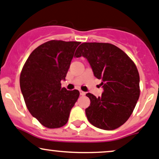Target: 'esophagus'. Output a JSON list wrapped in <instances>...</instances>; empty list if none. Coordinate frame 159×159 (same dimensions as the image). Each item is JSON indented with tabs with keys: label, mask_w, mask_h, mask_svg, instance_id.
Masks as SVG:
<instances>
[{
	"label": "esophagus",
	"mask_w": 159,
	"mask_h": 159,
	"mask_svg": "<svg viewBox=\"0 0 159 159\" xmlns=\"http://www.w3.org/2000/svg\"><path fill=\"white\" fill-rule=\"evenodd\" d=\"M80 95H82V96H84L85 94H86V93H85V92H83V91H82V90H80Z\"/></svg>",
	"instance_id": "obj_1"
}]
</instances>
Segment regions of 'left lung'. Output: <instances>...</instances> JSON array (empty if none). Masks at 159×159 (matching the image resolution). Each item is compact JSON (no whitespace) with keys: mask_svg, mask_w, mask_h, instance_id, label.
Masks as SVG:
<instances>
[{"mask_svg":"<svg viewBox=\"0 0 159 159\" xmlns=\"http://www.w3.org/2000/svg\"><path fill=\"white\" fill-rule=\"evenodd\" d=\"M76 56L87 59L103 88L101 97L86 93L90 100L86 109L88 120L100 129H117L131 117L139 98L136 65L125 52L110 43L85 42L78 47Z\"/></svg>","mask_w":159,"mask_h":159,"instance_id":"left-lung-1","label":"left lung"}]
</instances>
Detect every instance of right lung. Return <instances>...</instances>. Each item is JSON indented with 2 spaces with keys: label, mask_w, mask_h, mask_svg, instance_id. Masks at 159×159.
I'll list each match as a JSON object with an SVG mask.
<instances>
[{
  "label": "right lung",
  "mask_w": 159,
  "mask_h": 159,
  "mask_svg": "<svg viewBox=\"0 0 159 159\" xmlns=\"http://www.w3.org/2000/svg\"><path fill=\"white\" fill-rule=\"evenodd\" d=\"M81 42L51 40L28 56L20 75V86L27 108L32 117L48 128H59L68 121L77 101V89L61 86L76 48Z\"/></svg>",
  "instance_id": "obj_1"
}]
</instances>
